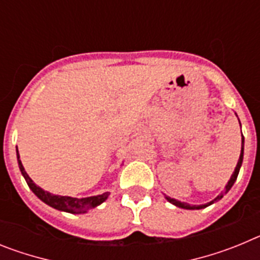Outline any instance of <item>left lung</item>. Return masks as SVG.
<instances>
[{"instance_id": "obj_1", "label": "left lung", "mask_w": 260, "mask_h": 260, "mask_svg": "<svg viewBox=\"0 0 260 260\" xmlns=\"http://www.w3.org/2000/svg\"><path fill=\"white\" fill-rule=\"evenodd\" d=\"M242 160H243V137H242V147H241V155H240V158H238V162H237V165H236V169H234L233 174H232L231 180L228 181V185L225 186V191H224V192H228L229 190H231L232 186H233V183L236 182V180H237V176H238V173H240V168H241V165H242ZM224 192H221V194H220V195H217V197H216V198L213 199V201H211L210 203H207V204H201V206H191V204H187V203H185V202L176 201V199L171 198V197H167V199H168V201H169V202H171V203H173L174 206H177V207L185 208V210H201V208L208 207L210 204H212V203H215V202L220 201V199H221L222 197H224Z\"/></svg>"}]
</instances>
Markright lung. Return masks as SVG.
I'll return each instance as SVG.
<instances>
[{
  "label": "right lung",
  "instance_id": "obj_1",
  "mask_svg": "<svg viewBox=\"0 0 260 260\" xmlns=\"http://www.w3.org/2000/svg\"><path fill=\"white\" fill-rule=\"evenodd\" d=\"M18 152V150H17ZM18 164H19V169L22 172L24 180H26L27 185L29 186V189L34 191V194L38 197L39 199L47 203L50 207L56 208L59 211H65V212L70 213H84L91 208L98 207L99 204H102L105 199L108 198L109 192H104L102 195H96V197H88V198H71V197H61V195H53L50 192L44 191V190L36 186L34 181L29 178L28 174L26 173L24 168H23L22 161L19 160V153H18Z\"/></svg>",
  "mask_w": 260,
  "mask_h": 260
}]
</instances>
